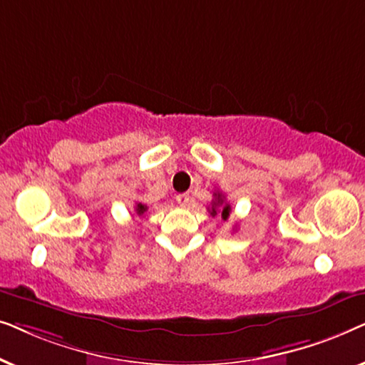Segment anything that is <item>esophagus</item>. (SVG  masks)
I'll list each match as a JSON object with an SVG mask.
<instances>
[{
	"label": "esophagus",
	"instance_id": "1",
	"mask_svg": "<svg viewBox=\"0 0 365 365\" xmlns=\"http://www.w3.org/2000/svg\"><path fill=\"white\" fill-rule=\"evenodd\" d=\"M176 201H178V204H179V206L186 207V206H189V202H191V196H189V194H187V192L178 194V196H176Z\"/></svg>",
	"mask_w": 365,
	"mask_h": 365
}]
</instances>
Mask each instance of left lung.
<instances>
[{
  "label": "left lung",
  "mask_w": 365,
  "mask_h": 365,
  "mask_svg": "<svg viewBox=\"0 0 365 365\" xmlns=\"http://www.w3.org/2000/svg\"><path fill=\"white\" fill-rule=\"evenodd\" d=\"M212 206L209 209V212H211V216H217V209H219V214H221V217L224 221H227L229 214H231V206L226 202V197H224L222 192L216 191L214 192V199H212Z\"/></svg>",
  "instance_id": "1"
}]
</instances>
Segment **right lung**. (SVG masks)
<instances>
[{
    "instance_id": "add662e5",
    "label": "right lung",
    "mask_w": 365,
    "mask_h": 365,
    "mask_svg": "<svg viewBox=\"0 0 365 365\" xmlns=\"http://www.w3.org/2000/svg\"><path fill=\"white\" fill-rule=\"evenodd\" d=\"M148 211V206L146 204H143V202H136V214L138 216H143L144 212Z\"/></svg>"
}]
</instances>
